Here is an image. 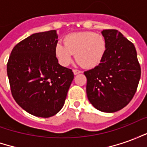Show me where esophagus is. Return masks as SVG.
<instances>
[{
  "label": "esophagus",
  "instance_id": "34e87169",
  "mask_svg": "<svg viewBox=\"0 0 147 147\" xmlns=\"http://www.w3.org/2000/svg\"><path fill=\"white\" fill-rule=\"evenodd\" d=\"M74 75H78V74L81 73V71L78 70V69H73Z\"/></svg>",
  "mask_w": 147,
  "mask_h": 147
}]
</instances>
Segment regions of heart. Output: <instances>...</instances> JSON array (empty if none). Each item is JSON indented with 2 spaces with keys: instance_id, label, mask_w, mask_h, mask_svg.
<instances>
[{
  "instance_id": "1",
  "label": "heart",
  "mask_w": 147,
  "mask_h": 147,
  "mask_svg": "<svg viewBox=\"0 0 147 147\" xmlns=\"http://www.w3.org/2000/svg\"><path fill=\"white\" fill-rule=\"evenodd\" d=\"M64 45L55 46V56L59 63L67 66L76 53V61L85 68L98 66L105 57L107 44L103 35L94 32H77L67 34L63 39Z\"/></svg>"
}]
</instances>
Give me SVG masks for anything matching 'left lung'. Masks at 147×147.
I'll return each mask as SVG.
<instances>
[{
	"label": "left lung",
	"instance_id": "left-lung-1",
	"mask_svg": "<svg viewBox=\"0 0 147 147\" xmlns=\"http://www.w3.org/2000/svg\"><path fill=\"white\" fill-rule=\"evenodd\" d=\"M107 49L98 66L84 71L86 94L98 110L114 113L125 107L136 92L141 67L132 42L118 30H104Z\"/></svg>",
	"mask_w": 147,
	"mask_h": 147
}]
</instances>
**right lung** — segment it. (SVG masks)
<instances>
[{
  "label": "right lung",
  "mask_w": 147,
  "mask_h": 147,
  "mask_svg": "<svg viewBox=\"0 0 147 147\" xmlns=\"http://www.w3.org/2000/svg\"><path fill=\"white\" fill-rule=\"evenodd\" d=\"M55 30L31 34L11 50L7 64L11 92L18 105L35 117H50L61 110L74 79L55 56Z\"/></svg>",
  "instance_id": "add662e5"
}]
</instances>
